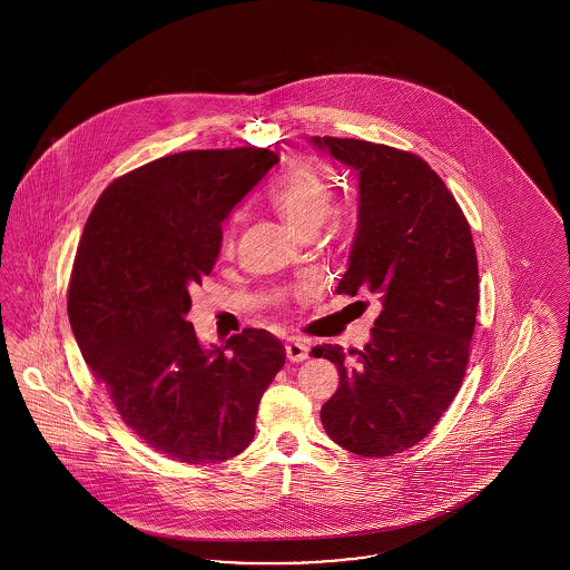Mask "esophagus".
Instances as JSON below:
<instances>
[{
	"mask_svg": "<svg viewBox=\"0 0 570 570\" xmlns=\"http://www.w3.org/2000/svg\"><path fill=\"white\" fill-rule=\"evenodd\" d=\"M286 356H288L291 363H301V361L307 358V346L303 342H298V340H291L286 344Z\"/></svg>",
	"mask_w": 570,
	"mask_h": 570,
	"instance_id": "esophagus-1",
	"label": "esophagus"
}]
</instances>
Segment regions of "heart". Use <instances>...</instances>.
Segmentation results:
<instances>
[{
    "instance_id": "obj_1",
    "label": "heart",
    "mask_w": 570,
    "mask_h": 570,
    "mask_svg": "<svg viewBox=\"0 0 570 570\" xmlns=\"http://www.w3.org/2000/svg\"><path fill=\"white\" fill-rule=\"evenodd\" d=\"M273 207L298 235H314L333 209V188L321 173L301 166L286 175L273 191ZM226 245L233 244V230H226Z\"/></svg>"
}]
</instances>
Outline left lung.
<instances>
[{"label":"left lung","instance_id":"obj_1","mask_svg":"<svg viewBox=\"0 0 570 570\" xmlns=\"http://www.w3.org/2000/svg\"><path fill=\"white\" fill-rule=\"evenodd\" d=\"M318 147L358 170V230L337 293H376L372 342L316 346L337 365L340 389L321 407L326 435L361 458L419 444L460 391L479 307L470 224L421 156L382 142L323 136Z\"/></svg>","mask_w":570,"mask_h":570}]
</instances>
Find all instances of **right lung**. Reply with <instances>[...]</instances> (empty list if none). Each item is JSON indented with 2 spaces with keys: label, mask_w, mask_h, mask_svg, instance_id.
Listing matches in <instances>:
<instances>
[{
  "label": "right lung",
  "mask_w": 570,
  "mask_h": 570,
  "mask_svg": "<svg viewBox=\"0 0 570 570\" xmlns=\"http://www.w3.org/2000/svg\"><path fill=\"white\" fill-rule=\"evenodd\" d=\"M263 147L191 149L110 181L82 228L68 318L124 423L164 458L219 463L256 432L286 353L265 328L205 351L186 321L222 222L277 163Z\"/></svg>",
  "instance_id": "right-lung-1"
}]
</instances>
